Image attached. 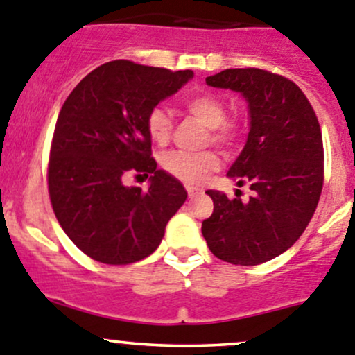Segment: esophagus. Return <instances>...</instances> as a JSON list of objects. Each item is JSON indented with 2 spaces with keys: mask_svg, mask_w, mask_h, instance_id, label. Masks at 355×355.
<instances>
[{
  "mask_svg": "<svg viewBox=\"0 0 355 355\" xmlns=\"http://www.w3.org/2000/svg\"><path fill=\"white\" fill-rule=\"evenodd\" d=\"M187 194H189V198H196V196H198L199 194V192L198 191H196V189H192V187H189L187 189Z\"/></svg>",
  "mask_w": 355,
  "mask_h": 355,
  "instance_id": "esophagus-1",
  "label": "esophagus"
}]
</instances>
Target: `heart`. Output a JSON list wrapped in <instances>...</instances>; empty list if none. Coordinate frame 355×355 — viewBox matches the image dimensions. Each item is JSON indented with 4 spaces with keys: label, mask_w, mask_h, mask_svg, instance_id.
<instances>
[{
    "label": "heart",
    "mask_w": 355,
    "mask_h": 355,
    "mask_svg": "<svg viewBox=\"0 0 355 355\" xmlns=\"http://www.w3.org/2000/svg\"><path fill=\"white\" fill-rule=\"evenodd\" d=\"M185 110L198 118L202 125L211 128V141L221 146H230L237 137V127L232 121L225 120L227 116V106L218 96L209 92H200L194 94L184 101ZM148 132L153 142L163 146L166 144L171 134V116L166 110L156 106L148 114ZM163 168L175 178L182 180L187 185H200L206 182L211 171L220 166V157L213 151L191 153L173 151L168 153L163 157Z\"/></svg>",
    "instance_id": "b5f03b06"
}]
</instances>
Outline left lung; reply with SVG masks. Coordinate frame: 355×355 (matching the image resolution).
Returning a JSON list of instances; mask_svg holds the SVG:
<instances>
[{"mask_svg":"<svg viewBox=\"0 0 355 355\" xmlns=\"http://www.w3.org/2000/svg\"><path fill=\"white\" fill-rule=\"evenodd\" d=\"M206 84L245 99L249 134L227 175L252 194L206 191L214 209L200 230L221 261L256 266L290 249L313 218L323 189L321 128L304 92L282 75L228 68Z\"/></svg>","mask_w":355,"mask_h":355,"instance_id":"obj_1","label":"left lung"}]
</instances>
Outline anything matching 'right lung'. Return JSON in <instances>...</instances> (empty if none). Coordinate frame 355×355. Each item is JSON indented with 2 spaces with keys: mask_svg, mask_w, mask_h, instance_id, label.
<instances>
[{
  "mask_svg": "<svg viewBox=\"0 0 355 355\" xmlns=\"http://www.w3.org/2000/svg\"><path fill=\"white\" fill-rule=\"evenodd\" d=\"M192 77L116 60L67 98L53 135L49 198L63 232L92 259L130 264L151 256L187 199L182 182L156 168L146 121ZM128 173L151 174L150 187L125 186Z\"/></svg>",
  "mask_w": 355,
  "mask_h": 355,
  "instance_id": "obj_1",
  "label": "right lung"
}]
</instances>
